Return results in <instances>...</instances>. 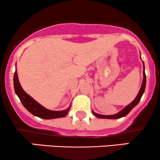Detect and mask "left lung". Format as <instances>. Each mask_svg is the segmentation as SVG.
Wrapping results in <instances>:
<instances>
[{
    "label": "left lung",
    "mask_w": 160,
    "mask_h": 160,
    "mask_svg": "<svg viewBox=\"0 0 160 160\" xmlns=\"http://www.w3.org/2000/svg\"><path fill=\"white\" fill-rule=\"evenodd\" d=\"M143 64H144V62H143ZM143 74H144V79H143V82H142V85H141V89L139 91L137 97L135 98V100L132 102L131 104H129L128 105L126 106V108H123L122 111H120L119 113H117V114H113V115H101V114H98V113H95V112L92 111L93 114H94L95 117H98V118H104V119H119L121 118V117H125L133 109L135 106L138 104V102H140L141 96L142 95L144 94V90H145V87H146V74H145V71H144H144H143Z\"/></svg>",
    "instance_id": "left-lung-1"
}]
</instances>
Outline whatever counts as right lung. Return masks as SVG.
Returning <instances> with one entry per match:
<instances>
[{"label":"right lung","mask_w":160,"mask_h":160,"mask_svg":"<svg viewBox=\"0 0 160 160\" xmlns=\"http://www.w3.org/2000/svg\"><path fill=\"white\" fill-rule=\"evenodd\" d=\"M13 84L16 94L17 95L18 97L19 98L22 104L24 107L26 108L31 113H32L33 115L42 119L51 120V119L64 117L68 114V113L70 108H68L66 110H64V111H55L46 109V108H43V106L40 105L39 103H38L34 98H32L30 95H28L22 89V86L19 83L16 70L15 71V74H14Z\"/></svg>","instance_id":"add662e5"}]
</instances>
